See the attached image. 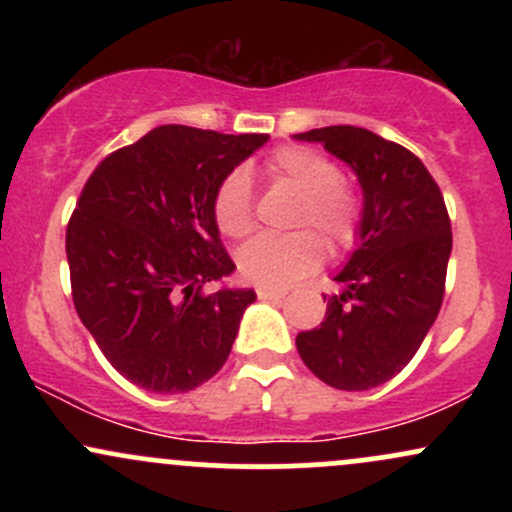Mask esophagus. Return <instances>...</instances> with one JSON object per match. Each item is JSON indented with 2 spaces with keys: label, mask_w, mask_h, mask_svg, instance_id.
<instances>
[{
  "label": "esophagus",
  "mask_w": 512,
  "mask_h": 512,
  "mask_svg": "<svg viewBox=\"0 0 512 512\" xmlns=\"http://www.w3.org/2000/svg\"><path fill=\"white\" fill-rule=\"evenodd\" d=\"M286 291L284 289H272V286H260L257 289V298H262V301H274V298H284Z\"/></svg>",
  "instance_id": "34e87169"
}]
</instances>
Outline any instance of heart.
Instances as JSON below:
<instances>
[{
  "label": "heart",
  "instance_id": "heart-1",
  "mask_svg": "<svg viewBox=\"0 0 512 512\" xmlns=\"http://www.w3.org/2000/svg\"><path fill=\"white\" fill-rule=\"evenodd\" d=\"M264 173L272 182L301 192L293 226L310 231L250 240L238 252V269L252 284L284 289L313 274L325 260L320 237L334 255L354 248L363 231L366 204L361 192L342 178L339 163L310 146H279L264 161ZM211 216L226 238L240 240L255 231V195L245 170L223 175L211 199Z\"/></svg>",
  "mask_w": 512,
  "mask_h": 512
}]
</instances>
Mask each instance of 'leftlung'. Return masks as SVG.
<instances>
[{
  "mask_svg": "<svg viewBox=\"0 0 512 512\" xmlns=\"http://www.w3.org/2000/svg\"><path fill=\"white\" fill-rule=\"evenodd\" d=\"M320 142L356 170L366 199L361 245L327 296L325 320L296 337L322 383L363 392L387 383L419 351L436 322L452 250L448 207L419 156L363 127L296 134Z\"/></svg>",
  "mask_w": 512,
  "mask_h": 512,
  "instance_id": "1",
  "label": "left lung"
}]
</instances>
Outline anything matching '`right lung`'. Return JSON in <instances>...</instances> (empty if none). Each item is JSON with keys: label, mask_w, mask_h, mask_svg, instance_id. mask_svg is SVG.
Masks as SVG:
<instances>
[{"label": "right lung", "mask_w": 512, "mask_h": 512, "mask_svg": "<svg viewBox=\"0 0 512 512\" xmlns=\"http://www.w3.org/2000/svg\"><path fill=\"white\" fill-rule=\"evenodd\" d=\"M267 139L163 125L105 156L86 180L67 223L74 308L129 383L190 392L226 363L255 291L204 289L236 269L211 199Z\"/></svg>", "instance_id": "add662e5"}]
</instances>
